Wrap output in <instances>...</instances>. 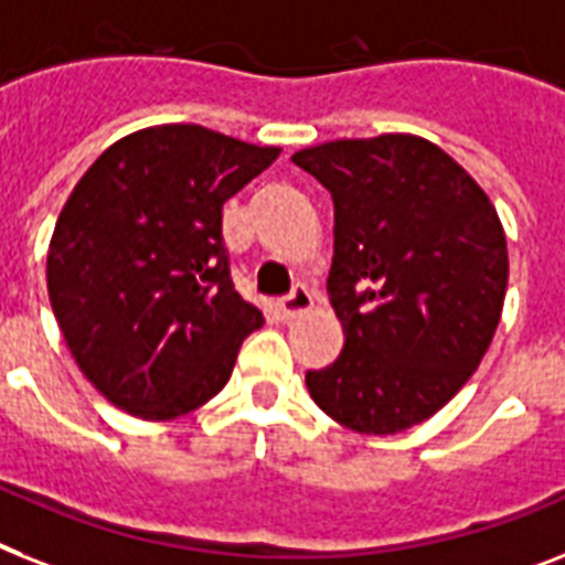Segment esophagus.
<instances>
[{
    "instance_id": "esophagus-1",
    "label": "esophagus",
    "mask_w": 565,
    "mask_h": 565,
    "mask_svg": "<svg viewBox=\"0 0 565 565\" xmlns=\"http://www.w3.org/2000/svg\"><path fill=\"white\" fill-rule=\"evenodd\" d=\"M310 307H313V292L307 290L305 284H296L290 290V296H284L281 301H278V316H281L284 322H290L296 316L307 313Z\"/></svg>"
}]
</instances>
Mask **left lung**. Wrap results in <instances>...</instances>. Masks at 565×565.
Instances as JSON below:
<instances>
[{"label": "left lung", "mask_w": 565, "mask_h": 565, "mask_svg": "<svg viewBox=\"0 0 565 565\" xmlns=\"http://www.w3.org/2000/svg\"><path fill=\"white\" fill-rule=\"evenodd\" d=\"M333 200L328 275L345 348L307 371L316 406L348 429L394 435L433 417L479 369L508 287L488 194L433 141L388 132L298 150Z\"/></svg>", "instance_id": "1"}]
</instances>
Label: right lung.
Listing matches in <instances>:
<instances>
[{
  "instance_id": "obj_1",
  "label": "right lung",
  "mask_w": 565,
  "mask_h": 565,
  "mask_svg": "<svg viewBox=\"0 0 565 565\" xmlns=\"http://www.w3.org/2000/svg\"><path fill=\"white\" fill-rule=\"evenodd\" d=\"M278 153L162 124L116 141L81 177L45 278L68 351L118 409L168 420L228 383L264 313L228 275L223 203Z\"/></svg>"
}]
</instances>
